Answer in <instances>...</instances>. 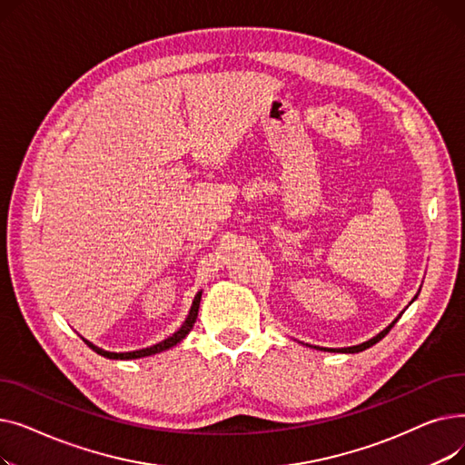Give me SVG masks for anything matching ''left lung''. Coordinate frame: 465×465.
<instances>
[{"instance_id": "left-lung-1", "label": "left lung", "mask_w": 465, "mask_h": 465, "mask_svg": "<svg viewBox=\"0 0 465 465\" xmlns=\"http://www.w3.org/2000/svg\"><path fill=\"white\" fill-rule=\"evenodd\" d=\"M398 319H400V316H398ZM398 319L392 322V324H390L386 330H382L377 337H373V339H370V341H365V343H361V345H356V347H347V349H341V351H343V352H351V354H354V352H361V351H365V349H370V347H373L375 343H379V341L390 331V330H392V326L398 322Z\"/></svg>"}]
</instances>
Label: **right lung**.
<instances>
[{
	"label": "right lung",
	"instance_id": "add662e5",
	"mask_svg": "<svg viewBox=\"0 0 465 465\" xmlns=\"http://www.w3.org/2000/svg\"><path fill=\"white\" fill-rule=\"evenodd\" d=\"M200 300H202V292H198V296L193 298L192 309H190V312H188V319L184 321V324L181 326V330H179V331H175V333L171 335V337L163 339L162 343H158V345H153V347H149V349H143V351H134V352H107V351L97 349V347H94V345H90V343H88V345H90L97 354H102V356H105V358H113V360H134V358H143V356H151V354H156V352L167 351V349H171V347H175L177 343H181V341L186 337V333L192 330V326H193L195 319H198Z\"/></svg>",
	"mask_w": 465,
	"mask_h": 465
}]
</instances>
